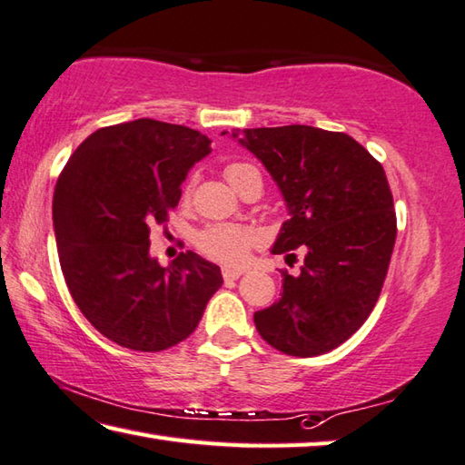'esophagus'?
Wrapping results in <instances>:
<instances>
[{
	"label": "esophagus",
	"mask_w": 465,
	"mask_h": 465,
	"mask_svg": "<svg viewBox=\"0 0 465 465\" xmlns=\"http://www.w3.org/2000/svg\"><path fill=\"white\" fill-rule=\"evenodd\" d=\"M243 272L242 270H235V268H223V281L225 282H232V281H238Z\"/></svg>",
	"instance_id": "1"
}]
</instances>
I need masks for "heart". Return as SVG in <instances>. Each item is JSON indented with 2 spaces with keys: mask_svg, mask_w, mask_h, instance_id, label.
<instances>
[{
  "mask_svg": "<svg viewBox=\"0 0 465 465\" xmlns=\"http://www.w3.org/2000/svg\"><path fill=\"white\" fill-rule=\"evenodd\" d=\"M223 174L232 187L242 193L250 183L260 181L262 174L254 164L230 163L223 168ZM193 183L184 187V197L191 195ZM260 243V233L254 227L238 223H211L195 235V246L201 254L223 266H242L248 260L252 248Z\"/></svg>",
  "mask_w": 465,
  "mask_h": 465,
  "instance_id": "1",
  "label": "heart"
}]
</instances>
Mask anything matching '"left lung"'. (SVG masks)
<instances>
[{
	"instance_id": "8db88e82",
	"label": "left lung",
	"mask_w": 465,
	"mask_h": 465,
	"mask_svg": "<svg viewBox=\"0 0 465 465\" xmlns=\"http://www.w3.org/2000/svg\"><path fill=\"white\" fill-rule=\"evenodd\" d=\"M240 142L289 207L272 254L305 252L297 276L282 272L281 299L254 313L256 329L278 351L321 356L364 325L382 291L396 240L386 173L348 134L313 125L243 130Z\"/></svg>"
}]
</instances>
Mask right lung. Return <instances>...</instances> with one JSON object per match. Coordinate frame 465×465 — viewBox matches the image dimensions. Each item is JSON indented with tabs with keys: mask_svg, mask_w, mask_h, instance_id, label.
I'll return each mask as SVG.
<instances>
[{
	"mask_svg": "<svg viewBox=\"0 0 465 465\" xmlns=\"http://www.w3.org/2000/svg\"><path fill=\"white\" fill-rule=\"evenodd\" d=\"M211 140L184 125L142 117L93 132L58 174L53 222L73 301L107 340L163 351L195 331L222 270L181 252L150 258V227L179 205L189 168Z\"/></svg>",
	"mask_w": 465,
	"mask_h": 465,
	"instance_id": "right-lung-1",
	"label": "right lung"
}]
</instances>
